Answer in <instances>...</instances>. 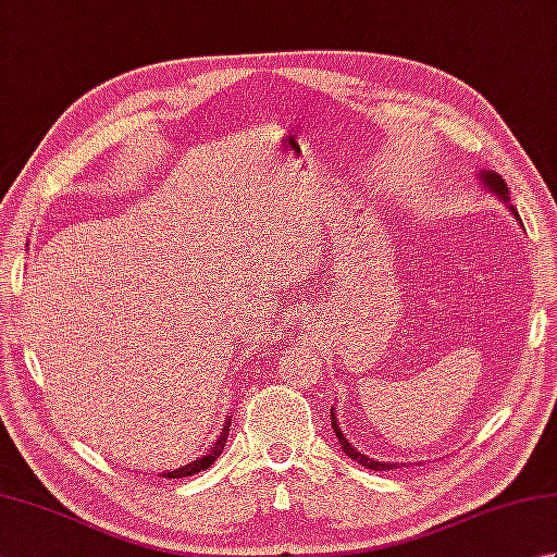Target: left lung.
Wrapping results in <instances>:
<instances>
[{"mask_svg":"<svg viewBox=\"0 0 557 557\" xmlns=\"http://www.w3.org/2000/svg\"><path fill=\"white\" fill-rule=\"evenodd\" d=\"M481 180H483V184H486L491 191L495 194V196H500L503 200H510L507 198V184L500 180L498 174L495 172H486V174H481ZM510 210L515 212L517 215V210L510 206ZM517 220H519V215H517ZM330 419H333V429H335V435H337V443H339V447L345 449V453L354 459V461H359L361 467H366V469H373V471H385V469H397V465H383V461H375V459H371V457H366V455H361L359 449H354L351 447V443H347V437H345V433L339 431V425H337V417H335V409H330Z\"/></svg>","mask_w":557,"mask_h":557,"instance_id":"obj_1","label":"left lung"}]
</instances>
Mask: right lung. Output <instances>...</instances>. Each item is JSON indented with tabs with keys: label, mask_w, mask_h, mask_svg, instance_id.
<instances>
[{
	"label": "right lung",
	"mask_w": 557,
	"mask_h": 557,
	"mask_svg": "<svg viewBox=\"0 0 557 557\" xmlns=\"http://www.w3.org/2000/svg\"><path fill=\"white\" fill-rule=\"evenodd\" d=\"M227 433H230V421H227V425H224L220 441H218L215 445H212L203 457H198L196 461H191V465H186V467L176 469V471H168V474H160V476H164V479H182V476H194V474H198V471L208 469V467L212 465V461H215V459L220 457L222 449H224V443H227Z\"/></svg>",
	"instance_id": "right-lung-1"
}]
</instances>
